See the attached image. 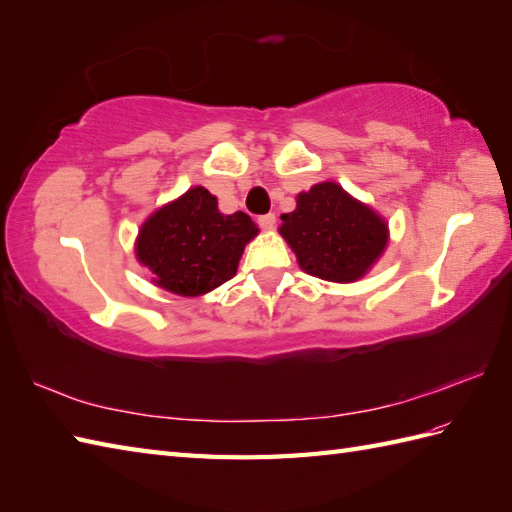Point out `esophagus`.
Masks as SVG:
<instances>
[{"instance_id": "obj_1", "label": "esophagus", "mask_w": 512, "mask_h": 512, "mask_svg": "<svg viewBox=\"0 0 512 512\" xmlns=\"http://www.w3.org/2000/svg\"><path fill=\"white\" fill-rule=\"evenodd\" d=\"M275 222H277L275 213H266V215H259V217H257V224L262 226V228H266V231H268V228H273Z\"/></svg>"}]
</instances>
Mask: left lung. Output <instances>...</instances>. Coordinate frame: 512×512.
Instances as JSON below:
<instances>
[{
  "mask_svg": "<svg viewBox=\"0 0 512 512\" xmlns=\"http://www.w3.org/2000/svg\"><path fill=\"white\" fill-rule=\"evenodd\" d=\"M279 233L299 266L325 281H356L387 246V224L336 182H321L297 195V209L281 215Z\"/></svg>",
  "mask_w": 512,
  "mask_h": 512,
  "instance_id": "8db88e82",
  "label": "left lung"
}]
</instances>
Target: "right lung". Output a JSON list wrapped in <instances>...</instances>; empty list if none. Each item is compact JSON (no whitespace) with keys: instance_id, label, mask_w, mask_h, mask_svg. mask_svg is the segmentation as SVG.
<instances>
[{"instance_id":"add662e5","label":"right lung","mask_w":512,"mask_h":512,"mask_svg":"<svg viewBox=\"0 0 512 512\" xmlns=\"http://www.w3.org/2000/svg\"><path fill=\"white\" fill-rule=\"evenodd\" d=\"M257 226L242 211L224 215L204 187L162 206L140 228L136 255L154 281L182 297L204 295L237 273Z\"/></svg>"}]
</instances>
